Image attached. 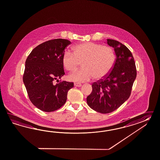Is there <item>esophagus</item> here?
I'll return each instance as SVG.
<instances>
[{"label": "esophagus", "instance_id": "1", "mask_svg": "<svg viewBox=\"0 0 160 160\" xmlns=\"http://www.w3.org/2000/svg\"><path fill=\"white\" fill-rule=\"evenodd\" d=\"M74 86H75V87H81V86H82V85L81 84V83H74Z\"/></svg>", "mask_w": 160, "mask_h": 160}]
</instances>
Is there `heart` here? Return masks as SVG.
<instances>
[{
  "mask_svg": "<svg viewBox=\"0 0 160 160\" xmlns=\"http://www.w3.org/2000/svg\"><path fill=\"white\" fill-rule=\"evenodd\" d=\"M73 53L66 51L62 55V63L68 71L76 69L82 62L83 68L76 70L68 76L72 82H85L93 78L97 80L106 77L115 63V55L108 46L93 42H85L75 46Z\"/></svg>",
  "mask_w": 160,
  "mask_h": 160,
  "instance_id": "1",
  "label": "heart"
}]
</instances>
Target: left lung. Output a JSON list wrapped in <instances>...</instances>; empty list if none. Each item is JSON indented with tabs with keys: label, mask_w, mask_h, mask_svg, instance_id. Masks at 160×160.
I'll use <instances>...</instances> for the list:
<instances>
[{
	"label": "left lung",
	"mask_w": 160,
	"mask_h": 160,
	"mask_svg": "<svg viewBox=\"0 0 160 160\" xmlns=\"http://www.w3.org/2000/svg\"><path fill=\"white\" fill-rule=\"evenodd\" d=\"M106 42L114 49V65L106 78L92 84V92L86 98L92 109L102 114L114 111L127 100L136 77L135 62L131 51L119 42L109 39Z\"/></svg>",
	"instance_id": "8db88e82"
}]
</instances>
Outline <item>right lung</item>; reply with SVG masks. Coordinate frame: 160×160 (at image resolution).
<instances>
[{"label":"right lung","mask_w":160,"mask_h":160,"mask_svg":"<svg viewBox=\"0 0 160 160\" xmlns=\"http://www.w3.org/2000/svg\"><path fill=\"white\" fill-rule=\"evenodd\" d=\"M70 43L64 39L45 42L34 48L26 60L23 82L31 102L43 111L52 112L62 107L68 90L74 87L73 82L53 83L65 74L62 58Z\"/></svg>","instance_id":"obj_1"}]
</instances>
